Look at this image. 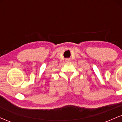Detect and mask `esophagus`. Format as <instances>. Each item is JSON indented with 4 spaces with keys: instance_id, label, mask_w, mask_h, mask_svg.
<instances>
[{
    "instance_id": "1",
    "label": "esophagus",
    "mask_w": 122,
    "mask_h": 122,
    "mask_svg": "<svg viewBox=\"0 0 122 122\" xmlns=\"http://www.w3.org/2000/svg\"><path fill=\"white\" fill-rule=\"evenodd\" d=\"M66 61H69V59H66Z\"/></svg>"
}]
</instances>
